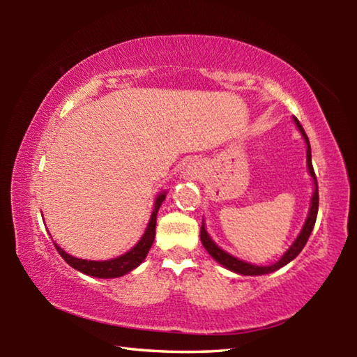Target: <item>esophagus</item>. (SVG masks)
Wrapping results in <instances>:
<instances>
[{"label": "esophagus", "instance_id": "34e87169", "mask_svg": "<svg viewBox=\"0 0 357 357\" xmlns=\"http://www.w3.org/2000/svg\"><path fill=\"white\" fill-rule=\"evenodd\" d=\"M200 174H202L200 165H198V164H192V165L189 167V176H190V178H200Z\"/></svg>", "mask_w": 357, "mask_h": 357}]
</instances>
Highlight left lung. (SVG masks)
Wrapping results in <instances>:
<instances>
[{
    "mask_svg": "<svg viewBox=\"0 0 357 357\" xmlns=\"http://www.w3.org/2000/svg\"><path fill=\"white\" fill-rule=\"evenodd\" d=\"M294 123L298 126L299 130L302 132V135L305 138V143H307V167H309V172L312 174L313 181H315V192H313V197H312V206H310V213L309 217H307L305 220V225L302 228V231L299 233V236L296 238V241L293 243V245L289 247V249L285 252V255H283L279 261L271 264V266H255V264H250V263H244L241 261V259L234 258L229 255V253L223 252L220 247H217L213 241H211L209 234L206 233V229H204V225H202L200 229V239L204 245V249L209 252V255L213 257L217 263H220L222 266H225L227 269L233 271V273H238L241 275H263V274H269L273 273V271L280 269L282 266L288 264L291 259H294L296 257L299 255L301 250L304 249V245L307 244V241L310 238V233L313 227H315V222H317V215H318V202H319V195H318V183H317V176H315V172H313V165H312V153H310V143H309V138H307L304 129H302V126L299 123V119L294 116Z\"/></svg>",
    "mask_w": 357,
    "mask_h": 357,
    "instance_id": "8db88e82",
    "label": "left lung"
}]
</instances>
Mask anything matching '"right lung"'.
<instances>
[{"instance_id": "1", "label": "right lung", "mask_w": 357, "mask_h": 357, "mask_svg": "<svg viewBox=\"0 0 357 357\" xmlns=\"http://www.w3.org/2000/svg\"><path fill=\"white\" fill-rule=\"evenodd\" d=\"M164 200H165V193H160L155 200L154 211H153V214H151V220H149V225L146 228V233L143 234L140 243H138L134 249L129 250L128 253H124V255L113 258V259H108V261H88V259H80V258L68 255V253H66L61 247H58L55 244L56 250L59 255L64 258L66 263L72 266L74 269L80 271V273H83V274L99 277V279H113V277H121V275L128 274L143 261L144 257L148 255L151 245H153V243H154L157 211H159L160 204Z\"/></svg>"}]
</instances>
